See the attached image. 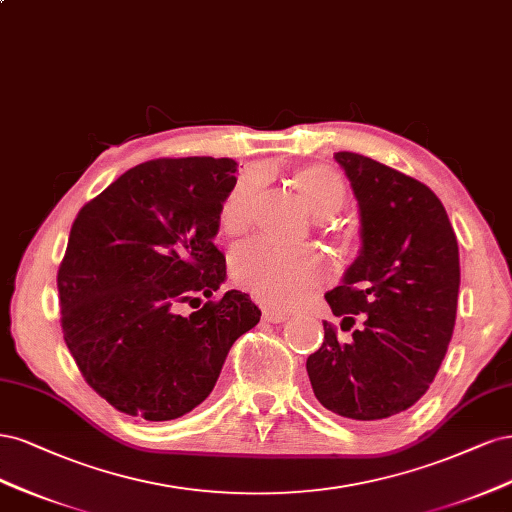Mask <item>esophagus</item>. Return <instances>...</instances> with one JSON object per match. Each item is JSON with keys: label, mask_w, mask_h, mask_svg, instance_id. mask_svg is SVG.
<instances>
[{"label": "esophagus", "mask_w": 512, "mask_h": 512, "mask_svg": "<svg viewBox=\"0 0 512 512\" xmlns=\"http://www.w3.org/2000/svg\"><path fill=\"white\" fill-rule=\"evenodd\" d=\"M261 312H263V319L270 321V323H280L289 319V312L287 310H280V308H274V306H261Z\"/></svg>", "instance_id": "obj_1"}]
</instances>
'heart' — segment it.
<instances>
[{
	"mask_svg": "<svg viewBox=\"0 0 512 512\" xmlns=\"http://www.w3.org/2000/svg\"><path fill=\"white\" fill-rule=\"evenodd\" d=\"M291 185L317 217H332L344 204L342 178L327 166H304L291 174ZM257 202V178L240 176L219 206V227L227 236L249 232ZM325 261L312 249H283L270 242L244 244L232 257V274L257 300L291 306L306 300L325 278Z\"/></svg>",
	"mask_w": 512,
	"mask_h": 512,
	"instance_id": "heart-1",
	"label": "heart"
}]
</instances>
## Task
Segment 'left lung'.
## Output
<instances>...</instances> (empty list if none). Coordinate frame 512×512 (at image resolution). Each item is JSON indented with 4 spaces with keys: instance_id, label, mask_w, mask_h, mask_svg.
<instances>
[{
    "instance_id": "8db88e82",
    "label": "left lung",
    "mask_w": 512,
    "mask_h": 512,
    "mask_svg": "<svg viewBox=\"0 0 512 512\" xmlns=\"http://www.w3.org/2000/svg\"><path fill=\"white\" fill-rule=\"evenodd\" d=\"M359 206V255L325 300L353 340L323 321L325 340L306 361L317 400L340 417L378 421L430 389L453 336L459 249L436 193L385 163L334 153Z\"/></svg>"
}]
</instances>
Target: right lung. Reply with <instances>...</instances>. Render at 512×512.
<instances>
[{"label": "right lung", "mask_w": 512, "mask_h": 512, "mask_svg": "<svg viewBox=\"0 0 512 512\" xmlns=\"http://www.w3.org/2000/svg\"><path fill=\"white\" fill-rule=\"evenodd\" d=\"M234 159H155L80 208L59 266L63 340L85 381L117 410L170 421L200 406L232 344L259 323L249 293L212 298L214 246ZM197 307L183 318L180 305Z\"/></svg>", "instance_id": "right-lung-1"}]
</instances>
